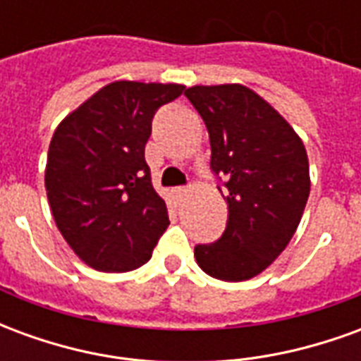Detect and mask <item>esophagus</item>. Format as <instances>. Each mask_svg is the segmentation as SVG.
I'll list each match as a JSON object with an SVG mask.
<instances>
[{"instance_id":"1","label":"esophagus","mask_w":361,"mask_h":361,"mask_svg":"<svg viewBox=\"0 0 361 361\" xmlns=\"http://www.w3.org/2000/svg\"><path fill=\"white\" fill-rule=\"evenodd\" d=\"M172 195H173V199H178V201H181L183 197L188 195V189H185V188H173L172 189Z\"/></svg>"}]
</instances>
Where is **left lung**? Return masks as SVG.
Returning a JSON list of instances; mask_svg holds the SVG:
<instances>
[{"mask_svg":"<svg viewBox=\"0 0 361 361\" xmlns=\"http://www.w3.org/2000/svg\"><path fill=\"white\" fill-rule=\"evenodd\" d=\"M211 139V168L224 180L228 224L219 242L195 247L212 279L240 282L263 272L292 240L310 197V162L292 126L243 85L189 87Z\"/></svg>","mask_w":361,"mask_h":361,"instance_id":"left-lung-1","label":"left lung"}]
</instances>
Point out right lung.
Returning <instances> with one entry per match:
<instances>
[{"instance_id":"add662e5","label":"right lung","mask_w":361,"mask_h":361,"mask_svg":"<svg viewBox=\"0 0 361 361\" xmlns=\"http://www.w3.org/2000/svg\"><path fill=\"white\" fill-rule=\"evenodd\" d=\"M183 89L110 82L54 131L44 178L51 214L75 255L96 271L145 265L170 224L150 181L145 145L154 111Z\"/></svg>"}]
</instances>
